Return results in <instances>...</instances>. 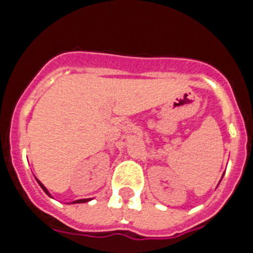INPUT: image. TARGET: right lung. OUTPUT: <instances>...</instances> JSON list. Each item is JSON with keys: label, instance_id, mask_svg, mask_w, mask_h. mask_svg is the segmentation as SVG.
Masks as SVG:
<instances>
[{"label": "right lung", "instance_id": "obj_1", "mask_svg": "<svg viewBox=\"0 0 253 253\" xmlns=\"http://www.w3.org/2000/svg\"><path fill=\"white\" fill-rule=\"evenodd\" d=\"M37 181H38L39 186H41V187L43 188V191H44V192L47 193L48 196H50V193L48 192V190H47V188H45L44 186H43V183H42V182L39 181V179H37ZM87 201H90V199H81V200H76V201H74V203H71V204H83V203H87Z\"/></svg>", "mask_w": 253, "mask_h": 253}]
</instances>
